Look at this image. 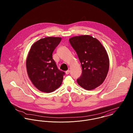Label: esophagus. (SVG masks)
I'll use <instances>...</instances> for the list:
<instances>
[{
    "label": "esophagus",
    "mask_w": 133,
    "mask_h": 133,
    "mask_svg": "<svg viewBox=\"0 0 133 133\" xmlns=\"http://www.w3.org/2000/svg\"><path fill=\"white\" fill-rule=\"evenodd\" d=\"M70 72V71L69 70H68V71H66L65 72V74H66V75H68V74H69Z\"/></svg>",
    "instance_id": "34e87169"
}]
</instances>
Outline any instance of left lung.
I'll list each match as a JSON object with an SVG mask.
<instances>
[{"instance_id": "1", "label": "left lung", "mask_w": 133, "mask_h": 133, "mask_svg": "<svg viewBox=\"0 0 133 133\" xmlns=\"http://www.w3.org/2000/svg\"><path fill=\"white\" fill-rule=\"evenodd\" d=\"M69 41L82 67L81 75L77 79L78 84L89 91L99 87L109 69V59L104 48L97 39L89 35L73 37Z\"/></svg>"}]
</instances>
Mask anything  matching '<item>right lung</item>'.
I'll return each instance as SVG.
<instances>
[{
  "label": "right lung",
  "mask_w": 133,
  "mask_h": 133,
  "mask_svg": "<svg viewBox=\"0 0 133 133\" xmlns=\"http://www.w3.org/2000/svg\"><path fill=\"white\" fill-rule=\"evenodd\" d=\"M61 40L60 37L39 39L31 46L26 61L28 76L39 91L51 93L62 84L65 73L59 70L52 54Z\"/></svg>",
  "instance_id": "right-lung-1"
}]
</instances>
